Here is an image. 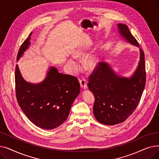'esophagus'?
Wrapping results in <instances>:
<instances>
[{
  "mask_svg": "<svg viewBox=\"0 0 159 159\" xmlns=\"http://www.w3.org/2000/svg\"><path fill=\"white\" fill-rule=\"evenodd\" d=\"M88 82L86 81V80L85 79H82L80 80V87L82 88V89H86L87 87H88Z\"/></svg>",
  "mask_w": 159,
  "mask_h": 159,
  "instance_id": "34e87169",
  "label": "esophagus"
}]
</instances>
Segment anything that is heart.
<instances>
[{
  "mask_svg": "<svg viewBox=\"0 0 159 159\" xmlns=\"http://www.w3.org/2000/svg\"><path fill=\"white\" fill-rule=\"evenodd\" d=\"M85 50L83 49H78L76 51H75L73 53V58H77L85 54ZM97 62V58L95 54L91 53L86 55L84 60H83V64H84L86 68L88 70L93 69L96 66ZM68 65L72 71H75L78 69V64L75 60L72 58H70L68 61Z\"/></svg>",
  "mask_w": 159,
  "mask_h": 159,
  "instance_id": "obj_1",
  "label": "heart"
}]
</instances>
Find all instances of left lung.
I'll return each instance as SVG.
<instances>
[{"label": "left lung", "instance_id": "obj_1", "mask_svg": "<svg viewBox=\"0 0 159 159\" xmlns=\"http://www.w3.org/2000/svg\"><path fill=\"white\" fill-rule=\"evenodd\" d=\"M119 32L124 39L139 48L137 40L126 24H118ZM144 53L140 48V61L130 77H120L108 63L99 62L89 77L88 86L93 93V113L103 124L113 125L126 120L137 107L146 84Z\"/></svg>", "mask_w": 159, "mask_h": 159}]
</instances>
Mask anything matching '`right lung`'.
Listing matches in <instances>:
<instances>
[{
	"instance_id": "right-lung-1",
	"label": "right lung",
	"mask_w": 159,
	"mask_h": 159,
	"mask_svg": "<svg viewBox=\"0 0 159 159\" xmlns=\"http://www.w3.org/2000/svg\"><path fill=\"white\" fill-rule=\"evenodd\" d=\"M31 35L32 33L21 45L17 61L29 48ZM15 77L18 104L31 122L43 129H52L67 119L71 105L80 93L76 77L59 73L51 66L44 80L33 84L23 79L18 65Z\"/></svg>"
}]
</instances>
